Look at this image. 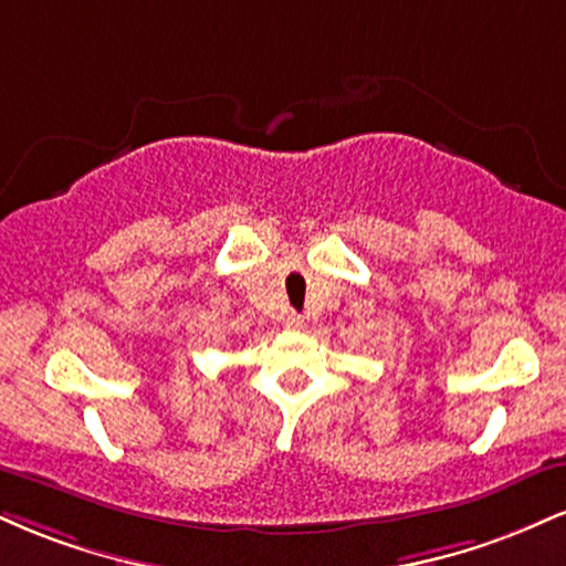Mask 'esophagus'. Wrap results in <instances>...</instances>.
I'll list each match as a JSON object with an SVG mask.
<instances>
[{
  "label": "esophagus",
  "mask_w": 566,
  "mask_h": 566,
  "mask_svg": "<svg viewBox=\"0 0 566 566\" xmlns=\"http://www.w3.org/2000/svg\"><path fill=\"white\" fill-rule=\"evenodd\" d=\"M284 324H287L290 329H303L305 327V319H303L301 314H290L287 319H284Z\"/></svg>",
  "instance_id": "34e87169"
}]
</instances>
